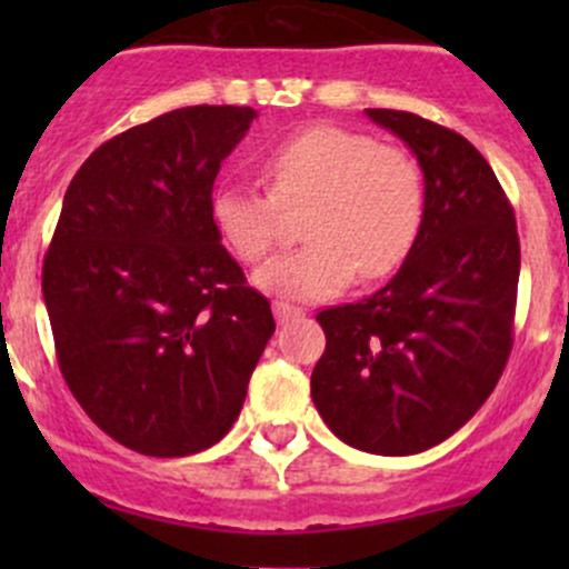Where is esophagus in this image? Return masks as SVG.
<instances>
[{"label": "esophagus", "mask_w": 569, "mask_h": 569, "mask_svg": "<svg viewBox=\"0 0 569 569\" xmlns=\"http://www.w3.org/2000/svg\"><path fill=\"white\" fill-rule=\"evenodd\" d=\"M274 317H278V325H286V321H295V319H300L302 317V308H295V306H289V302H274Z\"/></svg>", "instance_id": "esophagus-1"}]
</instances>
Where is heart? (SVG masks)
<instances>
[{
  "label": "heart",
  "mask_w": 569,
  "mask_h": 569,
  "mask_svg": "<svg viewBox=\"0 0 569 569\" xmlns=\"http://www.w3.org/2000/svg\"><path fill=\"white\" fill-rule=\"evenodd\" d=\"M267 194L217 187L209 214L217 237L239 261L272 250L280 209H300L302 248L280 252L252 280L289 300H325L355 278L377 280L410 256L423 226L427 187L416 159L363 131L311 126L261 159Z\"/></svg>",
  "instance_id": "obj_1"
}]
</instances>
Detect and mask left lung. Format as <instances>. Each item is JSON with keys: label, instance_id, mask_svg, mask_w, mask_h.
Listing matches in <instances>:
<instances>
[{"label": "left lung", "instance_id": "left-lung-1", "mask_svg": "<svg viewBox=\"0 0 569 569\" xmlns=\"http://www.w3.org/2000/svg\"><path fill=\"white\" fill-rule=\"evenodd\" d=\"M416 153L423 226L371 297L327 308L311 396L352 449L407 457L443 443L496 388L512 352L520 239L487 159L457 131L399 109H366Z\"/></svg>", "mask_w": 569, "mask_h": 569}]
</instances>
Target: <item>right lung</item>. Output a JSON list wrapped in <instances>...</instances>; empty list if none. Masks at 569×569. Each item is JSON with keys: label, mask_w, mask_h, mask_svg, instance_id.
I'll return each instance as SVG.
<instances>
[{"label": "right lung", "mask_w": 569, "mask_h": 569, "mask_svg": "<svg viewBox=\"0 0 569 569\" xmlns=\"http://www.w3.org/2000/svg\"><path fill=\"white\" fill-rule=\"evenodd\" d=\"M256 109L183 107L96 148L43 258L57 363L82 410L146 457L228 435L274 332L211 226L220 164Z\"/></svg>", "instance_id": "obj_1"}]
</instances>
